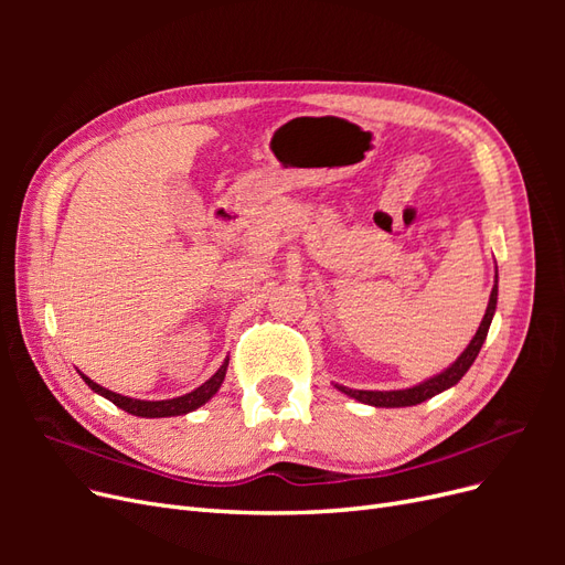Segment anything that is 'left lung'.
<instances>
[{"label": "left lung", "instance_id": "8db88e82", "mask_svg": "<svg viewBox=\"0 0 565 565\" xmlns=\"http://www.w3.org/2000/svg\"><path fill=\"white\" fill-rule=\"evenodd\" d=\"M494 309H498V276H494V287H492V292H490L486 316H483L481 324H478V330H476L473 339L469 341V347L461 351V355L457 358V361L450 367H446L440 374H434L431 380H424L417 386L398 388V391H358V388H349V386H341V384H334V386L341 393H347V396L361 401L365 405H374V407H409V405H419L424 401H429V398L438 396V393L455 386L461 377H465L467 370L473 365L476 355H478V351H481L483 341L488 337Z\"/></svg>", "mask_w": 565, "mask_h": 565}]
</instances>
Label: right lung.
<instances>
[{"instance_id": "right-lung-1", "label": "right lung", "mask_w": 565, "mask_h": 565, "mask_svg": "<svg viewBox=\"0 0 565 565\" xmlns=\"http://www.w3.org/2000/svg\"><path fill=\"white\" fill-rule=\"evenodd\" d=\"M226 367H228V358L224 361V365H221L202 386H198V388L191 391V393H185V396L169 398V401H139V398H129V396H122V393H115V391H110V388H104L100 384H96L94 380L87 377V374H82V372H79V374H82L84 384H87L94 393H100V396L108 398L110 403H115L119 409H125V413L136 415V417H146V419H156V417L188 415V413H193V409H198L200 405L207 403V401L214 396V393L221 388V384H224Z\"/></svg>"}]
</instances>
